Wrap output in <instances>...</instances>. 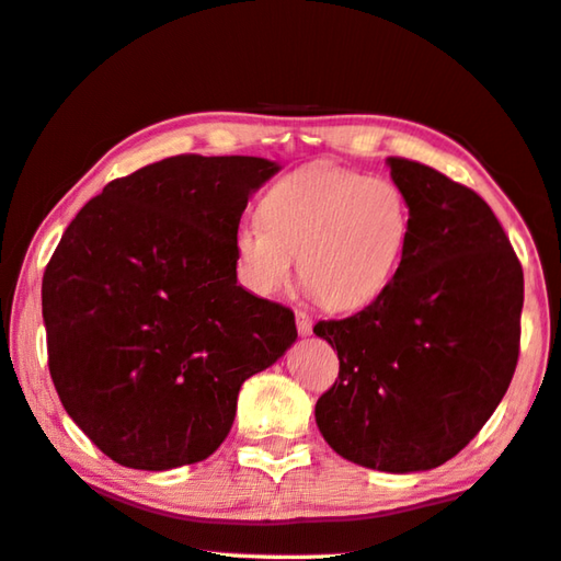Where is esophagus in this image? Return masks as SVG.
Segmentation results:
<instances>
[{"mask_svg":"<svg viewBox=\"0 0 561 561\" xmlns=\"http://www.w3.org/2000/svg\"><path fill=\"white\" fill-rule=\"evenodd\" d=\"M297 329L299 334H312V317L301 312V309H297Z\"/></svg>","mask_w":561,"mask_h":561,"instance_id":"34e87169","label":"esophagus"}]
</instances>
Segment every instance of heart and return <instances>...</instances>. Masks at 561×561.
<instances>
[{
  "mask_svg": "<svg viewBox=\"0 0 561 561\" xmlns=\"http://www.w3.org/2000/svg\"><path fill=\"white\" fill-rule=\"evenodd\" d=\"M412 237V209L394 182L340 164H314L272 184L262 219L234 232L239 282L272 297L295 277L327 309H362L375 301L402 264Z\"/></svg>",
  "mask_w": 561,
  "mask_h": 561,
  "instance_id": "obj_1",
  "label": "heart"
}]
</instances>
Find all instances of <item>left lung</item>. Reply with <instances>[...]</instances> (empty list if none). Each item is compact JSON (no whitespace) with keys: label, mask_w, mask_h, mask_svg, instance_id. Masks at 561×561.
Returning a JSON list of instances; mask_svg holds the SVG:
<instances>
[{"label":"left lung","mask_w":561,"mask_h":561,"mask_svg":"<svg viewBox=\"0 0 561 561\" xmlns=\"http://www.w3.org/2000/svg\"><path fill=\"white\" fill-rule=\"evenodd\" d=\"M412 237L381 295L314 324L340 357L317 399L329 447L379 472H424L472 442L519 359L524 274L500 219L474 190L389 157Z\"/></svg>","instance_id":"1"}]
</instances>
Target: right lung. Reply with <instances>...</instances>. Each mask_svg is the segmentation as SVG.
<instances>
[{
	"instance_id": "obj_1",
	"label": "right lung",
	"mask_w": 561,
	"mask_h": 561,
	"mask_svg": "<svg viewBox=\"0 0 561 561\" xmlns=\"http://www.w3.org/2000/svg\"><path fill=\"white\" fill-rule=\"evenodd\" d=\"M260 157L176 154L119 176L65 229L42 279L49 375L122 467L207 459L237 394L297 340L295 312L237 284L234 232L277 172Z\"/></svg>"
}]
</instances>
